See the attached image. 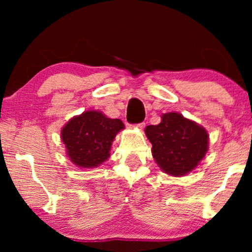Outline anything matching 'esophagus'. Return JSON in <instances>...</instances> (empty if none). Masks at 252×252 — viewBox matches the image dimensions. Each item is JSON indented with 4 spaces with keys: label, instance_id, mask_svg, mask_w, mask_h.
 Returning <instances> with one entry per match:
<instances>
[{
    "label": "esophagus",
    "instance_id": "esophagus-1",
    "mask_svg": "<svg viewBox=\"0 0 252 252\" xmlns=\"http://www.w3.org/2000/svg\"><path fill=\"white\" fill-rule=\"evenodd\" d=\"M144 126H146V124L144 123H140V124H136V125H134V127H136V128L139 129H143Z\"/></svg>",
    "mask_w": 252,
    "mask_h": 252
}]
</instances>
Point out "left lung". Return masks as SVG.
I'll return each mask as SVG.
<instances>
[{
    "mask_svg": "<svg viewBox=\"0 0 252 252\" xmlns=\"http://www.w3.org/2000/svg\"><path fill=\"white\" fill-rule=\"evenodd\" d=\"M153 144V156L165 173L182 177L197 166L209 149V134L204 127L178 112L161 116L158 125L144 129Z\"/></svg>",
    "mask_w": 252,
    "mask_h": 252,
    "instance_id": "left-lung-1",
    "label": "left lung"
}]
</instances>
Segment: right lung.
I'll return each mask as SVG.
<instances>
[{
	"mask_svg": "<svg viewBox=\"0 0 252 252\" xmlns=\"http://www.w3.org/2000/svg\"><path fill=\"white\" fill-rule=\"evenodd\" d=\"M124 128L120 119L88 110L68 120L62 128L61 137L72 163L82 168H93L110 157L113 140Z\"/></svg>",
	"mask_w": 252,
	"mask_h": 252,
	"instance_id": "obj_1",
	"label": "right lung"
}]
</instances>
